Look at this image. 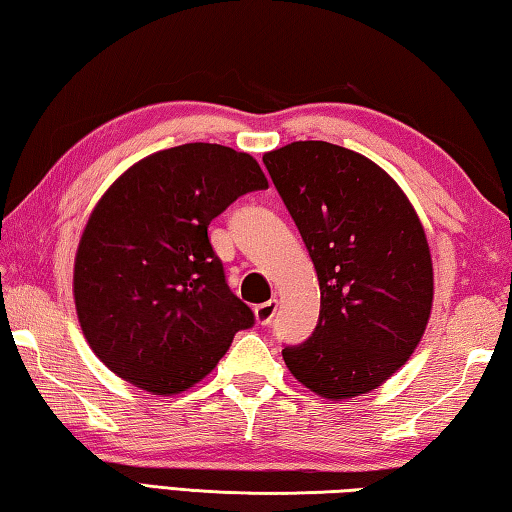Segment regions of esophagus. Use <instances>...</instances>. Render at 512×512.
I'll return each mask as SVG.
<instances>
[{"label": "esophagus", "instance_id": "1", "mask_svg": "<svg viewBox=\"0 0 512 512\" xmlns=\"http://www.w3.org/2000/svg\"><path fill=\"white\" fill-rule=\"evenodd\" d=\"M276 308H279V299H270L265 303H258V306L254 308V315H256V321L261 326H267L272 321V317L276 315Z\"/></svg>", "mask_w": 512, "mask_h": 512}]
</instances>
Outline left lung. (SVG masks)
Here are the masks:
<instances>
[{"label": "left lung", "instance_id": "8db88e82", "mask_svg": "<svg viewBox=\"0 0 512 512\" xmlns=\"http://www.w3.org/2000/svg\"><path fill=\"white\" fill-rule=\"evenodd\" d=\"M263 161L321 292L315 333L283 348L285 364L326 400L382 387L407 364L432 315V251L414 204L375 161L328 141H292Z\"/></svg>", "mask_w": 512, "mask_h": 512}]
</instances>
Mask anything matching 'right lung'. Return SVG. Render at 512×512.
<instances>
[{"label":"right lung","mask_w":512,"mask_h":512,"mask_svg":"<svg viewBox=\"0 0 512 512\" xmlns=\"http://www.w3.org/2000/svg\"><path fill=\"white\" fill-rule=\"evenodd\" d=\"M258 188L267 177L247 152L184 143L139 159L101 195L78 240L74 303L89 348L114 375L177 396L254 324L206 229Z\"/></svg>","instance_id":"obj_1"}]
</instances>
